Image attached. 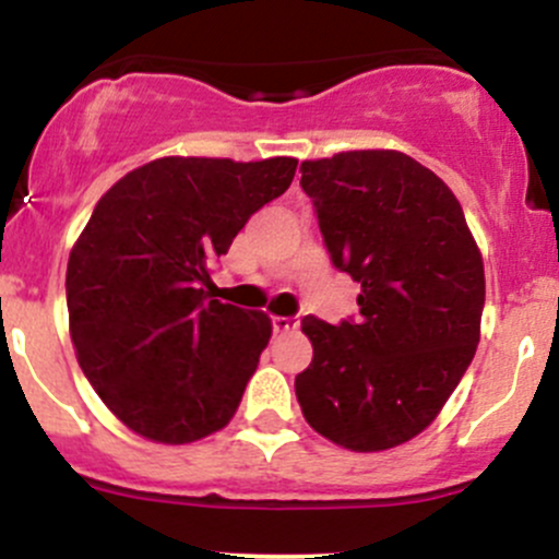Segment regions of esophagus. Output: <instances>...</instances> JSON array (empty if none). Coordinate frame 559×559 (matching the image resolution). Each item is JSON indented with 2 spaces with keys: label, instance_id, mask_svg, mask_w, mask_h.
Segmentation results:
<instances>
[{
  "label": "esophagus",
  "instance_id": "34e87169",
  "mask_svg": "<svg viewBox=\"0 0 559 559\" xmlns=\"http://www.w3.org/2000/svg\"><path fill=\"white\" fill-rule=\"evenodd\" d=\"M270 324H273V332H292L297 330L300 319H297V316H273Z\"/></svg>",
  "mask_w": 559,
  "mask_h": 559
}]
</instances>
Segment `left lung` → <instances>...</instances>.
I'll use <instances>...</instances> for the list:
<instances>
[{"mask_svg":"<svg viewBox=\"0 0 559 559\" xmlns=\"http://www.w3.org/2000/svg\"><path fill=\"white\" fill-rule=\"evenodd\" d=\"M300 173L332 264L362 286L357 319H302L313 346L295 379L302 416L352 452L400 447L476 354L481 253L452 189L400 151H346Z\"/></svg>","mask_w":559,"mask_h":559,"instance_id":"1","label":"left lung"}]
</instances>
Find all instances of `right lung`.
<instances>
[{
  "mask_svg": "<svg viewBox=\"0 0 559 559\" xmlns=\"http://www.w3.org/2000/svg\"><path fill=\"white\" fill-rule=\"evenodd\" d=\"M297 159L165 156L97 202L67 262V311L88 384L129 430L191 443L238 411L273 324L207 300L211 267L284 194Z\"/></svg>",
  "mask_w": 559,
  "mask_h": 559,
  "instance_id": "right-lung-1",
  "label": "right lung"
}]
</instances>
